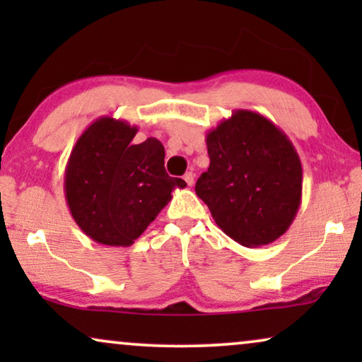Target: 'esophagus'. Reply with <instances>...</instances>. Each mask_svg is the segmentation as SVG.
<instances>
[{
  "label": "esophagus",
  "mask_w": 362,
  "mask_h": 362,
  "mask_svg": "<svg viewBox=\"0 0 362 362\" xmlns=\"http://www.w3.org/2000/svg\"><path fill=\"white\" fill-rule=\"evenodd\" d=\"M185 181H186V185H187V186H192V185H194V173H192V171H187L186 175H185Z\"/></svg>",
  "instance_id": "obj_1"
}]
</instances>
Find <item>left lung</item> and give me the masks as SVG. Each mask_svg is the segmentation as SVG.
Here are the masks:
<instances>
[{
    "instance_id": "obj_1",
    "label": "left lung",
    "mask_w": 362,
    "mask_h": 362,
    "mask_svg": "<svg viewBox=\"0 0 362 362\" xmlns=\"http://www.w3.org/2000/svg\"><path fill=\"white\" fill-rule=\"evenodd\" d=\"M211 165L196 194L216 224L244 247L284 235L301 204L303 170L288 136L260 113L234 110L207 132Z\"/></svg>"
}]
</instances>
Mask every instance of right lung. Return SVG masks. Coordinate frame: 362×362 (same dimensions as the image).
<instances>
[{"mask_svg": "<svg viewBox=\"0 0 362 362\" xmlns=\"http://www.w3.org/2000/svg\"><path fill=\"white\" fill-rule=\"evenodd\" d=\"M138 127L113 117L88 125L69 156L64 192L83 234L97 244L130 247L186 187L165 170V146L156 138L133 145Z\"/></svg>", "mask_w": 362, "mask_h": 362, "instance_id": "right-lung-1", "label": "right lung"}]
</instances>
